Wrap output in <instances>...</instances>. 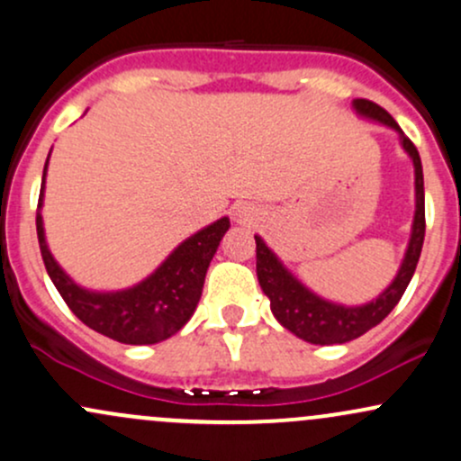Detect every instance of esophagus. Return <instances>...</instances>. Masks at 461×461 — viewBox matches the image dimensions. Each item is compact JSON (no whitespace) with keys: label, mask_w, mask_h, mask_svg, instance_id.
Returning <instances> with one entry per match:
<instances>
[{"label":"esophagus","mask_w":461,"mask_h":461,"mask_svg":"<svg viewBox=\"0 0 461 461\" xmlns=\"http://www.w3.org/2000/svg\"><path fill=\"white\" fill-rule=\"evenodd\" d=\"M235 220L240 221V224H250V221L255 220V213H252L250 204H237Z\"/></svg>","instance_id":"34e87169"}]
</instances>
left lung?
<instances>
[{
    "label": "left lung",
    "instance_id": "left-lung-1",
    "mask_svg": "<svg viewBox=\"0 0 461 461\" xmlns=\"http://www.w3.org/2000/svg\"><path fill=\"white\" fill-rule=\"evenodd\" d=\"M353 108L359 117L372 119L381 126L392 128L398 134L402 149L413 163V189H416V211H413L411 235L407 244L405 257H402L401 267H398L394 281L387 285L376 298L366 304H348L333 303L318 294L312 292L303 281H298L292 272L283 266V261L267 248L261 237L255 235L257 241V278L263 294L270 298V309L274 318L287 330L309 344L330 346L346 344L357 339L366 330L387 318V313L396 307L398 300L405 294L410 285L413 272H416L418 258H420L422 241H425V178H422L420 154L394 117L370 100H353Z\"/></svg>",
    "mask_w": 461,
    "mask_h": 461
}]
</instances>
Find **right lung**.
Masks as SVG:
<instances>
[{
  "mask_svg": "<svg viewBox=\"0 0 461 461\" xmlns=\"http://www.w3.org/2000/svg\"><path fill=\"white\" fill-rule=\"evenodd\" d=\"M48 163L43 167V185H41L39 211H36V235H39L45 270L67 307L86 327L122 344H157L178 333L198 307L211 258L217 252L221 237L230 229L229 217H220L213 224L187 237L169 252L157 270L137 285L117 292H93L77 285L59 266L45 241L41 206L45 198Z\"/></svg>",
  "mask_w": 461,
  "mask_h": 461,
  "instance_id": "1",
  "label": "right lung"
}]
</instances>
